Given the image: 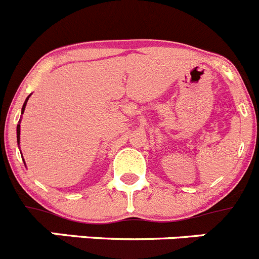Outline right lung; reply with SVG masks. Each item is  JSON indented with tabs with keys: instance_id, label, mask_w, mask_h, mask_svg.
<instances>
[{
	"instance_id": "obj_1",
	"label": "right lung",
	"mask_w": 259,
	"mask_h": 259,
	"mask_svg": "<svg viewBox=\"0 0 259 259\" xmlns=\"http://www.w3.org/2000/svg\"><path fill=\"white\" fill-rule=\"evenodd\" d=\"M29 97H30V96L26 97L25 102H24V105H23V108H21V113H24V110H25V106H26V102H28V100H29ZM20 122H21V120H19V124H18V126H16V137H18V144L20 143Z\"/></svg>"
}]
</instances>
